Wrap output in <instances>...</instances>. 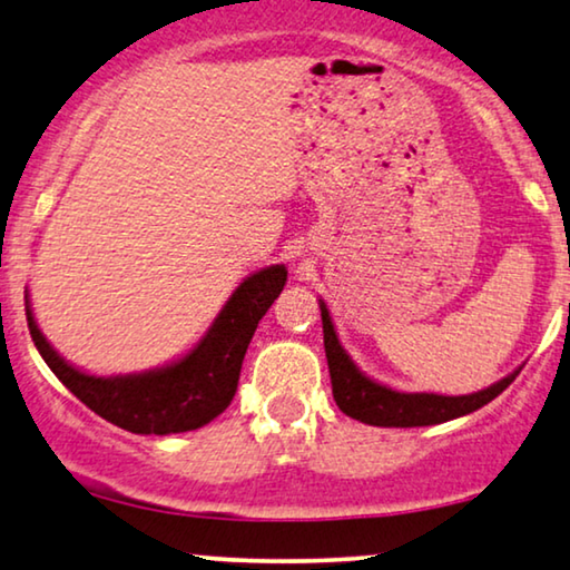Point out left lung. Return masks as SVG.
Segmentation results:
<instances>
[{
	"instance_id": "left-lung-1",
	"label": "left lung",
	"mask_w": 570,
	"mask_h": 570,
	"mask_svg": "<svg viewBox=\"0 0 570 570\" xmlns=\"http://www.w3.org/2000/svg\"><path fill=\"white\" fill-rule=\"evenodd\" d=\"M322 308V324H324V350H326V363H330V376H332V394L337 407L361 423L379 425V428H417V425H439L446 420L470 415V412L485 407L488 402H493L513 379L519 376L517 368L509 376L498 381V384L482 389L474 394L462 396H446V394H407L389 389L379 381L365 376V373L353 363V357L345 353V347L340 345L337 332H334L330 308L326 303H318Z\"/></svg>"
}]
</instances>
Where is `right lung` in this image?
Wrapping results in <instances>:
<instances>
[{"label": "right lung", "instance_id": "1", "mask_svg": "<svg viewBox=\"0 0 570 570\" xmlns=\"http://www.w3.org/2000/svg\"><path fill=\"white\" fill-rule=\"evenodd\" d=\"M287 283L283 264L246 277L225 303L197 347L176 363L127 376H90L69 365L38 330L26 293L28 330L46 365L77 400L108 423L139 435L197 431L228 407L256 324Z\"/></svg>", "mask_w": 570, "mask_h": 570}]
</instances>
